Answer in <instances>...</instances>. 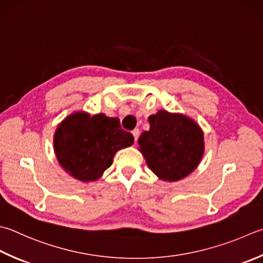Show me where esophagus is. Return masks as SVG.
Segmentation results:
<instances>
[{"mask_svg":"<svg viewBox=\"0 0 263 263\" xmlns=\"http://www.w3.org/2000/svg\"><path fill=\"white\" fill-rule=\"evenodd\" d=\"M132 134H133L134 140H135V143H136L137 142V138H138V135H140V129H137V128H135V129L132 132Z\"/></svg>","mask_w":263,"mask_h":263,"instance_id":"1","label":"esophagus"}]
</instances>
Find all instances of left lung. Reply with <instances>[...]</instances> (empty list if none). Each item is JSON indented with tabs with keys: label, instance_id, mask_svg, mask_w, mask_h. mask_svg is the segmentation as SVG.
<instances>
[{
	"label": "left lung",
	"instance_id": "1",
	"mask_svg": "<svg viewBox=\"0 0 263 263\" xmlns=\"http://www.w3.org/2000/svg\"><path fill=\"white\" fill-rule=\"evenodd\" d=\"M150 130L138 138L140 151L150 170L163 181L174 182L196 170L204 155V134L181 113L158 111L148 117Z\"/></svg>",
	"mask_w": 263,
	"mask_h": 263
}]
</instances>
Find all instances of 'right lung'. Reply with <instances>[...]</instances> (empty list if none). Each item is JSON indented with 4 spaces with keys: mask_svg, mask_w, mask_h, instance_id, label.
<instances>
[{
    "mask_svg": "<svg viewBox=\"0 0 263 263\" xmlns=\"http://www.w3.org/2000/svg\"><path fill=\"white\" fill-rule=\"evenodd\" d=\"M134 136L118 118L79 111L59 123L53 136L58 162L79 181H96L112 165L117 151L130 146Z\"/></svg>",
    "mask_w": 263,
    "mask_h": 263,
    "instance_id": "1",
    "label": "right lung"
}]
</instances>
